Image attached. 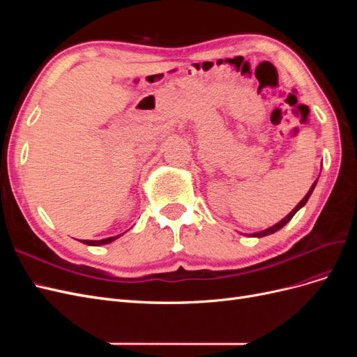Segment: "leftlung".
<instances>
[{"label": "left lung", "instance_id": "8db88e82", "mask_svg": "<svg viewBox=\"0 0 357 357\" xmlns=\"http://www.w3.org/2000/svg\"><path fill=\"white\" fill-rule=\"evenodd\" d=\"M316 183H317V180L314 181V183H312V186L310 188V190H308V193H307V195L304 197V198H302V201L296 205V207L294 208V210H291L287 215H286V218L283 219V220H280L278 223H275L274 226H271V228H268V229H265V231H261V232H256V234H252L250 236H257V238H261V236H265V235H269V234H274V232H277L278 229H282L283 228V226L291 219V218H294V215L296 214V211L299 210V208H302V207H304V205L307 204V201H308V198L311 197V193H312V190H314V188H316Z\"/></svg>", "mask_w": 357, "mask_h": 357}]
</instances>
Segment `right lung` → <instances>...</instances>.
Masks as SVG:
<instances>
[{
    "label": "right lung",
    "instance_id": "1",
    "mask_svg": "<svg viewBox=\"0 0 357 357\" xmlns=\"http://www.w3.org/2000/svg\"><path fill=\"white\" fill-rule=\"evenodd\" d=\"M119 236H121V235H116V236H109V238L98 240V241H92V240H83L82 243H83V244H88V245H102V244H109V243H112V241L117 240Z\"/></svg>",
    "mask_w": 357,
    "mask_h": 357
}]
</instances>
